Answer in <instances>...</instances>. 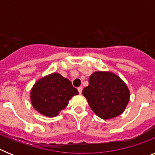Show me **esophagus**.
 Here are the masks:
<instances>
[{
  "label": "esophagus",
  "instance_id": "esophagus-1",
  "mask_svg": "<svg viewBox=\"0 0 155 155\" xmlns=\"http://www.w3.org/2000/svg\"><path fill=\"white\" fill-rule=\"evenodd\" d=\"M82 90H83V87H78V91L79 94H81V93H82Z\"/></svg>",
  "mask_w": 155,
  "mask_h": 155
}]
</instances>
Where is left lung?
Listing matches in <instances>:
<instances>
[{
  "mask_svg": "<svg viewBox=\"0 0 155 155\" xmlns=\"http://www.w3.org/2000/svg\"><path fill=\"white\" fill-rule=\"evenodd\" d=\"M82 94L98 117L109 120L122 114L130 100L124 81L109 71H96L90 76Z\"/></svg>",
  "mask_w": 155,
  "mask_h": 155,
  "instance_id": "obj_1",
  "label": "left lung"
}]
</instances>
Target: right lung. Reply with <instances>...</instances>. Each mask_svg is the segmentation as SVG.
Returning a JSON list of instances; mask_svg holds the SVG:
<instances>
[{"mask_svg":"<svg viewBox=\"0 0 155 155\" xmlns=\"http://www.w3.org/2000/svg\"><path fill=\"white\" fill-rule=\"evenodd\" d=\"M78 94L71 81L58 73L46 75L37 81L30 93L31 105L43 116L54 117L67 107L74 95Z\"/></svg>","mask_w":155,"mask_h":155,"instance_id":"1","label":"right lung"}]
</instances>
